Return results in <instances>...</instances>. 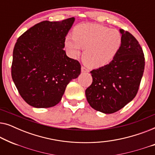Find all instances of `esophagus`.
I'll use <instances>...</instances> for the list:
<instances>
[{"instance_id":"esophagus-1","label":"esophagus","mask_w":155,"mask_h":155,"mask_svg":"<svg viewBox=\"0 0 155 155\" xmlns=\"http://www.w3.org/2000/svg\"><path fill=\"white\" fill-rule=\"evenodd\" d=\"M81 71L82 72V73H88L89 69L87 68H86V67H84V66H82Z\"/></svg>"}]
</instances>
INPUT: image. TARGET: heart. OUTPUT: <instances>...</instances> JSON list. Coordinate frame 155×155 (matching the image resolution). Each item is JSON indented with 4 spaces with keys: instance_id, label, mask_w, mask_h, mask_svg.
Masks as SVG:
<instances>
[{
    "instance_id": "obj_1",
    "label": "heart",
    "mask_w": 155,
    "mask_h": 155,
    "mask_svg": "<svg viewBox=\"0 0 155 155\" xmlns=\"http://www.w3.org/2000/svg\"><path fill=\"white\" fill-rule=\"evenodd\" d=\"M65 46L72 56H78L80 48L84 61L90 67L99 68L109 63L119 51L122 37L116 29L97 24H83L74 29L73 37L68 35Z\"/></svg>"
}]
</instances>
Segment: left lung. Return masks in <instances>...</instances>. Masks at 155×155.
Segmentation results:
<instances>
[{"mask_svg":"<svg viewBox=\"0 0 155 155\" xmlns=\"http://www.w3.org/2000/svg\"><path fill=\"white\" fill-rule=\"evenodd\" d=\"M122 44L109 64L90 72L92 83L85 90L93 109L113 114L136 96L144 69L145 57L137 40L128 31L120 29Z\"/></svg>","mask_w":155,"mask_h":155,"instance_id":"8db88e82","label":"left lung"}]
</instances>
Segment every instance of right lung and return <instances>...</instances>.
I'll return each mask as SVG.
<instances>
[{
  "instance_id": "obj_1",
  "label": "right lung",
  "mask_w": 155,
  "mask_h": 155,
  "mask_svg": "<svg viewBox=\"0 0 155 155\" xmlns=\"http://www.w3.org/2000/svg\"><path fill=\"white\" fill-rule=\"evenodd\" d=\"M74 21V18L43 21L17 40L12 78L20 96L31 107H54L61 101L68 84L81 73L79 61L68 57L63 50Z\"/></svg>"
}]
</instances>
